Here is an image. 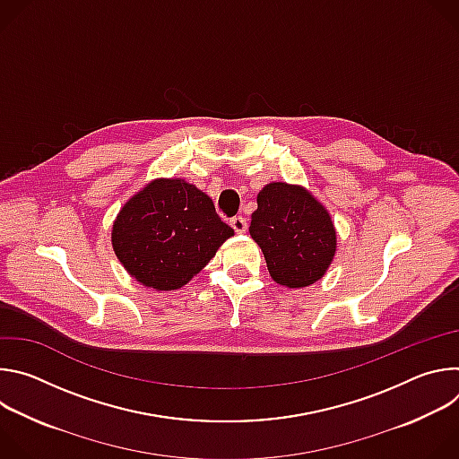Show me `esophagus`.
<instances>
[{"instance_id":"1","label":"esophagus","mask_w":459,"mask_h":459,"mask_svg":"<svg viewBox=\"0 0 459 459\" xmlns=\"http://www.w3.org/2000/svg\"><path fill=\"white\" fill-rule=\"evenodd\" d=\"M229 225L234 229V232L243 234L247 230V220L243 216H234L229 220Z\"/></svg>"}]
</instances>
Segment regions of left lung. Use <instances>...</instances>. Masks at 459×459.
I'll list each match as a JSON object with an SVG mask.
<instances>
[{"label": "left lung", "mask_w": 459, "mask_h": 459, "mask_svg": "<svg viewBox=\"0 0 459 459\" xmlns=\"http://www.w3.org/2000/svg\"><path fill=\"white\" fill-rule=\"evenodd\" d=\"M248 230L264 250L273 280L289 289L323 278L336 252V230L329 212L296 185L264 186Z\"/></svg>", "instance_id": "8db88e82"}]
</instances>
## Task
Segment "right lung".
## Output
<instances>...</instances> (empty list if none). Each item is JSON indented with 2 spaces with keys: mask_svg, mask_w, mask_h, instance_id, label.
<instances>
[{
  "mask_svg": "<svg viewBox=\"0 0 459 459\" xmlns=\"http://www.w3.org/2000/svg\"><path fill=\"white\" fill-rule=\"evenodd\" d=\"M232 234L205 192L183 179H156L119 211L112 247L140 283L174 290L198 274Z\"/></svg>",
  "mask_w": 459,
  "mask_h": 459,
  "instance_id": "1",
  "label": "right lung"
}]
</instances>
